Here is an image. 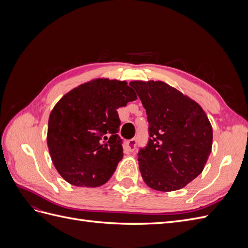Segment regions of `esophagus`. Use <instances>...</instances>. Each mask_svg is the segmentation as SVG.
<instances>
[{
    "label": "esophagus",
    "mask_w": 248,
    "mask_h": 248,
    "mask_svg": "<svg viewBox=\"0 0 248 248\" xmlns=\"http://www.w3.org/2000/svg\"><path fill=\"white\" fill-rule=\"evenodd\" d=\"M136 146H137V140L136 139L129 140L128 141H127V144H126V148H127V150H128L129 152L134 151V149H136Z\"/></svg>",
    "instance_id": "obj_1"
}]
</instances>
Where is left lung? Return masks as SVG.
Masks as SVG:
<instances>
[{
  "instance_id": "obj_1",
  "label": "left lung",
  "mask_w": 248,
  "mask_h": 248,
  "mask_svg": "<svg viewBox=\"0 0 248 248\" xmlns=\"http://www.w3.org/2000/svg\"><path fill=\"white\" fill-rule=\"evenodd\" d=\"M149 122V142L139 168L152 189H181L204 170L212 150V126L190 97L161 80H132Z\"/></svg>"
}]
</instances>
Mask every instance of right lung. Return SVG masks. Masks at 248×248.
<instances>
[{"mask_svg": "<svg viewBox=\"0 0 248 248\" xmlns=\"http://www.w3.org/2000/svg\"><path fill=\"white\" fill-rule=\"evenodd\" d=\"M138 96L126 80L94 78L66 93L51 109L47 147L61 177L74 186L106 183L123 158L117 109Z\"/></svg>", "mask_w": 248, "mask_h": 248, "instance_id": "add662e5", "label": "right lung"}]
</instances>
